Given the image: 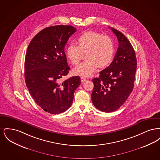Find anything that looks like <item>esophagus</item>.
Masks as SVG:
<instances>
[{"label":"esophagus","mask_w":160,"mask_h":160,"mask_svg":"<svg viewBox=\"0 0 160 160\" xmlns=\"http://www.w3.org/2000/svg\"><path fill=\"white\" fill-rule=\"evenodd\" d=\"M86 80V78L85 77H81V82H82V83H83L84 82H85Z\"/></svg>","instance_id":"1"}]
</instances>
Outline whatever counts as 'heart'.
<instances>
[{
  "label": "heart",
  "instance_id": "obj_1",
  "mask_svg": "<svg viewBox=\"0 0 160 160\" xmlns=\"http://www.w3.org/2000/svg\"><path fill=\"white\" fill-rule=\"evenodd\" d=\"M78 46L71 44L67 47L66 54L73 65H77L85 54L86 61L73 69L77 76H92L98 67L108 65L114 55L112 39L107 35L95 32H87L77 39Z\"/></svg>",
  "mask_w": 160,
  "mask_h": 160
}]
</instances>
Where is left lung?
<instances>
[{"label": "left lung", "instance_id": "8db88e82", "mask_svg": "<svg viewBox=\"0 0 160 160\" xmlns=\"http://www.w3.org/2000/svg\"><path fill=\"white\" fill-rule=\"evenodd\" d=\"M118 39L119 47L110 65L99 72L92 82L91 99L100 111L110 113L119 109L134 88L137 59L129 40L121 32L112 28Z\"/></svg>", "mask_w": 160, "mask_h": 160}]
</instances>
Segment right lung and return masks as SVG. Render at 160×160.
Instances as JSON below:
<instances>
[{
    "instance_id": "right-lung-1",
    "label": "right lung",
    "mask_w": 160,
    "mask_h": 160,
    "mask_svg": "<svg viewBox=\"0 0 160 160\" xmlns=\"http://www.w3.org/2000/svg\"><path fill=\"white\" fill-rule=\"evenodd\" d=\"M76 32L72 26L46 28L31 41L24 61L28 89L39 106L51 114H59L71 106L80 77H71L62 82L70 68L65 54L69 38Z\"/></svg>"
}]
</instances>
